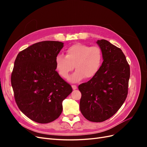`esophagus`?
Returning a JSON list of instances; mask_svg holds the SVG:
<instances>
[{
    "instance_id": "obj_1",
    "label": "esophagus",
    "mask_w": 147,
    "mask_h": 147,
    "mask_svg": "<svg viewBox=\"0 0 147 147\" xmlns=\"http://www.w3.org/2000/svg\"><path fill=\"white\" fill-rule=\"evenodd\" d=\"M72 89L74 90H77V86L76 85H72Z\"/></svg>"
}]
</instances>
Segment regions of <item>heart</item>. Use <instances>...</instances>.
I'll return each instance as SVG.
<instances>
[{"label": "heart", "instance_id": "heart-1", "mask_svg": "<svg viewBox=\"0 0 147 147\" xmlns=\"http://www.w3.org/2000/svg\"><path fill=\"white\" fill-rule=\"evenodd\" d=\"M103 63V54L98 47L76 43L68 47L65 56L58 55L55 59L56 70L61 77L67 78L75 68V72L69 80L78 82L83 78L91 79L99 72Z\"/></svg>", "mask_w": 147, "mask_h": 147}]
</instances>
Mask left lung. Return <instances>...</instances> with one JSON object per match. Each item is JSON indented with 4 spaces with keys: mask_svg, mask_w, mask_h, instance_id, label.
Segmentation results:
<instances>
[{
    "mask_svg": "<svg viewBox=\"0 0 147 147\" xmlns=\"http://www.w3.org/2000/svg\"><path fill=\"white\" fill-rule=\"evenodd\" d=\"M104 61L99 72L78 86L82 93L80 109L92 122H102L117 113L128 92L130 67L121 49L106 40H98Z\"/></svg>",
    "mask_w": 147,
    "mask_h": 147,
    "instance_id": "left-lung-1",
    "label": "left lung"
}]
</instances>
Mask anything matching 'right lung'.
<instances>
[{
	"label": "right lung",
	"instance_id": "obj_1",
	"mask_svg": "<svg viewBox=\"0 0 147 147\" xmlns=\"http://www.w3.org/2000/svg\"><path fill=\"white\" fill-rule=\"evenodd\" d=\"M63 47L58 41L38 42L20 51L15 59L11 76L15 99L34 121L44 124L56 119L63 101L72 92L56 71V57Z\"/></svg>",
	"mask_w": 147,
	"mask_h": 147
}]
</instances>
